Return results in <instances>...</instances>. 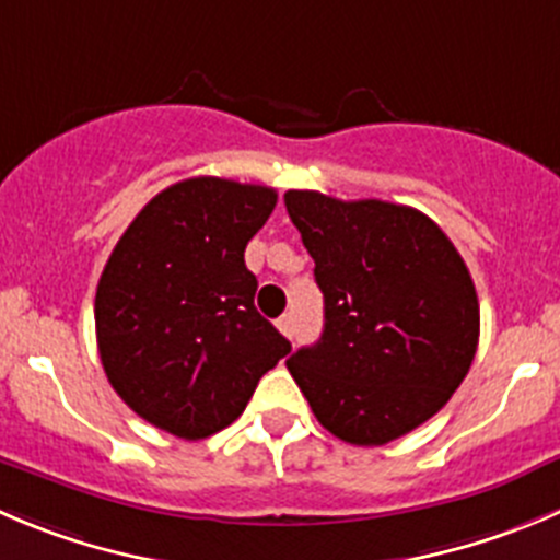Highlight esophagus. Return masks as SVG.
<instances>
[{"label":"esophagus","instance_id":"34e87169","mask_svg":"<svg viewBox=\"0 0 560 560\" xmlns=\"http://www.w3.org/2000/svg\"><path fill=\"white\" fill-rule=\"evenodd\" d=\"M277 329H280L285 338H291V335H294V316H291V313H285V316L277 318Z\"/></svg>","mask_w":560,"mask_h":560}]
</instances>
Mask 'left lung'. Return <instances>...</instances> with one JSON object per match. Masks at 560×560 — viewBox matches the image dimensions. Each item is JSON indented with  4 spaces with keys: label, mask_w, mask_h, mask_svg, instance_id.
Instances as JSON below:
<instances>
[{
    "label": "left lung",
    "mask_w": 560,
    "mask_h": 560,
    "mask_svg": "<svg viewBox=\"0 0 560 560\" xmlns=\"http://www.w3.org/2000/svg\"><path fill=\"white\" fill-rule=\"evenodd\" d=\"M316 260L324 332L285 360L313 415L351 445H385L448 404L478 349V296L436 222L385 200L285 191Z\"/></svg>",
    "instance_id": "8db88e82"
}]
</instances>
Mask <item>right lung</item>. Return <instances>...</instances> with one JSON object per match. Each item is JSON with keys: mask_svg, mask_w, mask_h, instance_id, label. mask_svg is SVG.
Listing matches in <instances>:
<instances>
[{"mask_svg": "<svg viewBox=\"0 0 560 560\" xmlns=\"http://www.w3.org/2000/svg\"><path fill=\"white\" fill-rule=\"evenodd\" d=\"M277 191L186 178L159 191L112 249L95 338L115 393L156 429L203 440L231 425L291 343L255 311L244 247Z\"/></svg>", "mask_w": 560, "mask_h": 560, "instance_id": "obj_1", "label": "right lung"}]
</instances>
